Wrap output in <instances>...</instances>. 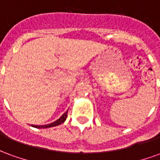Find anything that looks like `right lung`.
<instances>
[{
    "instance_id": "add662e5",
    "label": "right lung",
    "mask_w": 160,
    "mask_h": 160,
    "mask_svg": "<svg viewBox=\"0 0 160 160\" xmlns=\"http://www.w3.org/2000/svg\"><path fill=\"white\" fill-rule=\"evenodd\" d=\"M67 117H68V111L65 112V113H63L62 116L59 118V119H57L56 121L55 122H53L49 124H46V125H32V127L34 128H51V127H55V126H58L60 124H62V122H65L66 120Z\"/></svg>"
}]
</instances>
